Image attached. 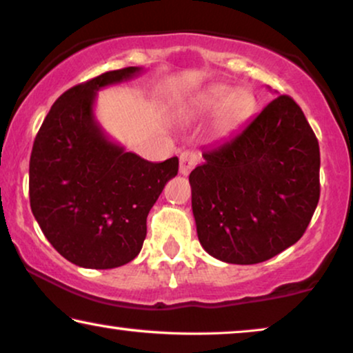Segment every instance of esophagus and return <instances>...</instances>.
<instances>
[{"label": "esophagus", "instance_id": "obj_1", "mask_svg": "<svg viewBox=\"0 0 353 353\" xmlns=\"http://www.w3.org/2000/svg\"><path fill=\"white\" fill-rule=\"evenodd\" d=\"M199 163V157L194 152H182L179 158V172L187 176L192 169L195 168V164Z\"/></svg>", "mask_w": 353, "mask_h": 353}]
</instances>
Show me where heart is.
<instances>
[{
	"mask_svg": "<svg viewBox=\"0 0 353 353\" xmlns=\"http://www.w3.org/2000/svg\"><path fill=\"white\" fill-rule=\"evenodd\" d=\"M252 105L253 98L250 93L243 90L232 92V88L225 85H214L196 97L190 105H187L182 110V112L187 116H196L221 108V121L224 124H229V122L245 116L250 111Z\"/></svg>",
	"mask_w": 353,
	"mask_h": 353,
	"instance_id": "obj_1",
	"label": "heart"
}]
</instances>
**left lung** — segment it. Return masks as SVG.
I'll use <instances>...</instances> for the list:
<instances>
[{"mask_svg":"<svg viewBox=\"0 0 353 353\" xmlns=\"http://www.w3.org/2000/svg\"><path fill=\"white\" fill-rule=\"evenodd\" d=\"M190 172L201 247L232 265H255L294 245L319 200V145L303 111L279 95Z\"/></svg>","mask_w":353,"mask_h":353,"instance_id":"1","label":"left lung"}]
</instances>
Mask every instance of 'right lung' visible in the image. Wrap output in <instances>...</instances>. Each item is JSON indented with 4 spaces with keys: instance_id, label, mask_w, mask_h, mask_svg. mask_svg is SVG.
<instances>
[{
    "instance_id": "right-lung-1",
    "label": "right lung",
    "mask_w": 353,
    "mask_h": 353,
    "mask_svg": "<svg viewBox=\"0 0 353 353\" xmlns=\"http://www.w3.org/2000/svg\"><path fill=\"white\" fill-rule=\"evenodd\" d=\"M140 70H110L69 88L35 137L32 213L56 252L77 266L111 270L132 261L142 250L150 210L179 171L177 157L152 163L125 152L95 117L98 90Z\"/></svg>"
}]
</instances>
